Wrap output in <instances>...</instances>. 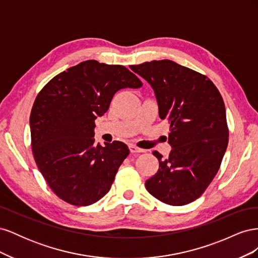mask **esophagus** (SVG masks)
I'll return each instance as SVG.
<instances>
[{"mask_svg":"<svg viewBox=\"0 0 258 258\" xmlns=\"http://www.w3.org/2000/svg\"><path fill=\"white\" fill-rule=\"evenodd\" d=\"M129 148H130V152L131 153H144L145 152L144 150H142V148H139V147H137L135 145H130Z\"/></svg>","mask_w":258,"mask_h":258,"instance_id":"esophagus-1","label":"esophagus"}]
</instances>
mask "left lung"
<instances>
[{"label": "left lung", "instance_id": "obj_1", "mask_svg": "<svg viewBox=\"0 0 258 258\" xmlns=\"http://www.w3.org/2000/svg\"><path fill=\"white\" fill-rule=\"evenodd\" d=\"M152 86L159 117L170 122L169 158L153 152L159 169L145 182L163 204L184 206L205 192L220 169L229 130L220 91L212 81L171 60L130 66Z\"/></svg>", "mask_w": 258, "mask_h": 258}]
</instances>
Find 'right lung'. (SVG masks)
<instances>
[{
  "label": "right lung",
  "mask_w": 258,
  "mask_h": 258,
  "mask_svg": "<svg viewBox=\"0 0 258 258\" xmlns=\"http://www.w3.org/2000/svg\"><path fill=\"white\" fill-rule=\"evenodd\" d=\"M142 85L127 68L87 60L38 92L30 115L31 146L38 170L60 199L86 207L111 189L129 148L119 141L96 144L95 120L117 91Z\"/></svg>",
  "instance_id": "right-lung-1"
}]
</instances>
